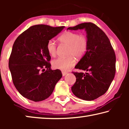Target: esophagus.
I'll use <instances>...</instances> for the list:
<instances>
[{
    "label": "esophagus",
    "instance_id": "obj_1",
    "mask_svg": "<svg viewBox=\"0 0 129 129\" xmlns=\"http://www.w3.org/2000/svg\"><path fill=\"white\" fill-rule=\"evenodd\" d=\"M62 76H65V75H67L68 73L67 72H62Z\"/></svg>",
    "mask_w": 129,
    "mask_h": 129
}]
</instances>
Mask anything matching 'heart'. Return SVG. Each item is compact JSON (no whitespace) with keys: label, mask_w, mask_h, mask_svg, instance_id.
Wrapping results in <instances>:
<instances>
[{"label":"heart","mask_w":129,"mask_h":129,"mask_svg":"<svg viewBox=\"0 0 129 129\" xmlns=\"http://www.w3.org/2000/svg\"><path fill=\"white\" fill-rule=\"evenodd\" d=\"M58 40L63 44L69 46L68 50V57H58L54 60L52 65L55 69L68 71L71 69L76 64L74 57L80 58L85 53L88 47L87 38L85 36L80 35L77 33L71 31H67L61 35ZM47 49L51 56H55L57 53V45L53 40L48 41L47 44Z\"/></svg>","instance_id":"heart-1"}]
</instances>
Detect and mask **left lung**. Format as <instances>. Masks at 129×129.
I'll return each instance as SVG.
<instances>
[{"mask_svg":"<svg viewBox=\"0 0 129 129\" xmlns=\"http://www.w3.org/2000/svg\"><path fill=\"white\" fill-rule=\"evenodd\" d=\"M84 29L88 47L75 68L86 73L73 72L76 81L72 91L76 97L92 101L108 90L115 73V54L110 41L103 30L92 23H84L67 29Z\"/></svg>","mask_w":129,"mask_h":129,"instance_id":"obj_1","label":"left lung"}]
</instances>
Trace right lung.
Instances as JSON below:
<instances>
[{
  "instance_id": "obj_1",
  "label": "right lung",
  "mask_w": 129,
  "mask_h": 129,
  "mask_svg": "<svg viewBox=\"0 0 129 129\" xmlns=\"http://www.w3.org/2000/svg\"><path fill=\"white\" fill-rule=\"evenodd\" d=\"M64 28L33 25L14 42L8 67L15 88L26 99L35 102L47 99L62 77L60 70L51 68L47 44Z\"/></svg>"
}]
</instances>
